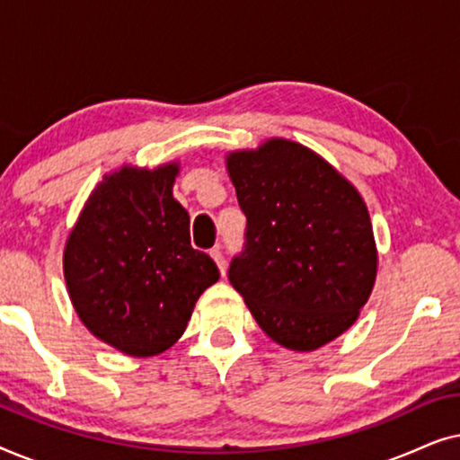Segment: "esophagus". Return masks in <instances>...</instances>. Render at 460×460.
Wrapping results in <instances>:
<instances>
[{
    "label": "esophagus",
    "mask_w": 460,
    "mask_h": 460,
    "mask_svg": "<svg viewBox=\"0 0 460 460\" xmlns=\"http://www.w3.org/2000/svg\"><path fill=\"white\" fill-rule=\"evenodd\" d=\"M211 257H213V261L217 263L219 272H222V276H224V274H226V260H224L222 249H219V247H213V249H211Z\"/></svg>",
    "instance_id": "34e87169"
}]
</instances>
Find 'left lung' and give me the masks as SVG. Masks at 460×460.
<instances>
[{"label": "left lung", "instance_id": "1", "mask_svg": "<svg viewBox=\"0 0 460 460\" xmlns=\"http://www.w3.org/2000/svg\"><path fill=\"white\" fill-rule=\"evenodd\" d=\"M247 216L228 279L270 339L312 351L348 331L376 279L360 192L314 150L272 137L226 156Z\"/></svg>", "mask_w": 460, "mask_h": 460}]
</instances>
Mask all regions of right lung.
<instances>
[{"label": "right lung", "instance_id": "1", "mask_svg": "<svg viewBox=\"0 0 460 460\" xmlns=\"http://www.w3.org/2000/svg\"><path fill=\"white\" fill-rule=\"evenodd\" d=\"M178 163L123 165L93 188L66 238L65 280L75 312L100 341L156 356L186 331L194 304L219 279L190 244V216L173 199Z\"/></svg>", "mask_w": 460, "mask_h": 460}]
</instances>
